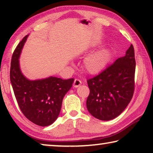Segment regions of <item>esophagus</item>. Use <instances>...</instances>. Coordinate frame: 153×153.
Wrapping results in <instances>:
<instances>
[{
  "label": "esophagus",
  "mask_w": 153,
  "mask_h": 153,
  "mask_svg": "<svg viewBox=\"0 0 153 153\" xmlns=\"http://www.w3.org/2000/svg\"><path fill=\"white\" fill-rule=\"evenodd\" d=\"M81 84H82V82L80 81L79 79H76L74 80V88L79 87Z\"/></svg>",
  "instance_id": "obj_1"
}]
</instances>
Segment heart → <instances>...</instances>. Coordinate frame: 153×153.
Returning <instances> with one entry per match:
<instances>
[{"instance_id":"b5f03b06","label":"heart","mask_w":153,"mask_h":153,"mask_svg":"<svg viewBox=\"0 0 153 153\" xmlns=\"http://www.w3.org/2000/svg\"><path fill=\"white\" fill-rule=\"evenodd\" d=\"M109 59L110 51L108 48H102L85 59L84 68L89 74H98L105 68Z\"/></svg>"}]
</instances>
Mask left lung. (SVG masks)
Instances as JSON below:
<instances>
[{
    "label": "left lung",
    "mask_w": 153,
    "mask_h": 153,
    "mask_svg": "<svg viewBox=\"0 0 153 153\" xmlns=\"http://www.w3.org/2000/svg\"><path fill=\"white\" fill-rule=\"evenodd\" d=\"M136 61L132 45L126 55L117 59L105 71L88 79L90 94L88 111L95 118L108 121L125 110L133 97Z\"/></svg>",
    "instance_id": "obj_1"
}]
</instances>
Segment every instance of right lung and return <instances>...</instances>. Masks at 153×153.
<instances>
[{"mask_svg": "<svg viewBox=\"0 0 153 153\" xmlns=\"http://www.w3.org/2000/svg\"><path fill=\"white\" fill-rule=\"evenodd\" d=\"M28 36L23 38L13 54L10 79L18 105L25 117L38 126H48L57 119L63 97L70 90L74 79L53 76L27 79L21 70L19 59Z\"/></svg>", "mask_w": 153, "mask_h": 153, "instance_id": "right-lung-1", "label": "right lung"}]
</instances>
